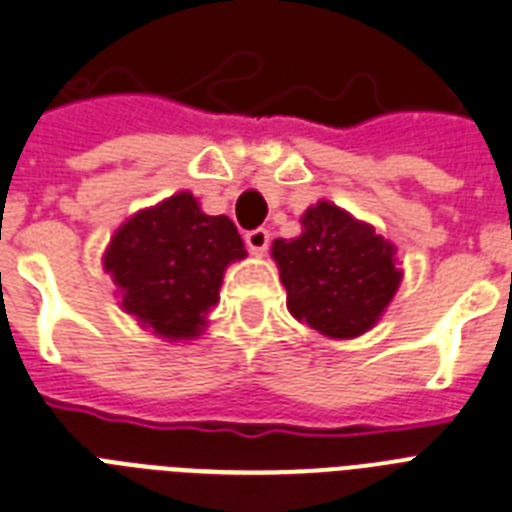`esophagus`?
I'll return each mask as SVG.
<instances>
[{
    "instance_id": "esophagus-1",
    "label": "esophagus",
    "mask_w": 512,
    "mask_h": 512,
    "mask_svg": "<svg viewBox=\"0 0 512 512\" xmlns=\"http://www.w3.org/2000/svg\"><path fill=\"white\" fill-rule=\"evenodd\" d=\"M246 246L248 251L256 253V256H264L266 248H269V232L264 227H256V230L246 232Z\"/></svg>"
}]
</instances>
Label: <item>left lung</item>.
Listing matches in <instances>:
<instances>
[{"instance_id":"8db88e82","label":"left lung","mask_w":512,"mask_h":512,"mask_svg":"<svg viewBox=\"0 0 512 512\" xmlns=\"http://www.w3.org/2000/svg\"><path fill=\"white\" fill-rule=\"evenodd\" d=\"M301 225L298 238L272 246L290 314L337 340L363 335L403 280L395 246L329 201L311 206Z\"/></svg>"}]
</instances>
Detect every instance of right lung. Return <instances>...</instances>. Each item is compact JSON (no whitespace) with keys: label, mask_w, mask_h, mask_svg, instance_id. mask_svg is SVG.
<instances>
[{"label":"right lung","mask_w":512,"mask_h":512,"mask_svg":"<svg viewBox=\"0 0 512 512\" xmlns=\"http://www.w3.org/2000/svg\"><path fill=\"white\" fill-rule=\"evenodd\" d=\"M246 259L227 217H209L193 193H177L138 211L104 253V269L122 287V308L167 340H190L219 301L227 264Z\"/></svg>","instance_id":"obj_1"}]
</instances>
